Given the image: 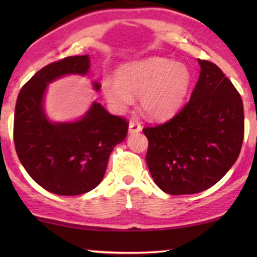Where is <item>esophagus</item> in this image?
I'll use <instances>...</instances> for the list:
<instances>
[{
    "mask_svg": "<svg viewBox=\"0 0 257 257\" xmlns=\"http://www.w3.org/2000/svg\"><path fill=\"white\" fill-rule=\"evenodd\" d=\"M143 130V127L142 126H140V124L139 122H137V121H130V124H128V132L131 133H138V132H140Z\"/></svg>",
    "mask_w": 257,
    "mask_h": 257,
    "instance_id": "obj_1",
    "label": "esophagus"
}]
</instances>
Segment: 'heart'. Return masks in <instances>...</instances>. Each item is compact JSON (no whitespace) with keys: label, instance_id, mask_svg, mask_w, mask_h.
I'll use <instances>...</instances> for the list:
<instances>
[{"label":"heart","instance_id":"1","mask_svg":"<svg viewBox=\"0 0 257 257\" xmlns=\"http://www.w3.org/2000/svg\"><path fill=\"white\" fill-rule=\"evenodd\" d=\"M191 83V71L184 63L154 56L121 65L117 78L104 77L101 92L118 112L140 96L143 113L152 120H165L180 110Z\"/></svg>","mask_w":257,"mask_h":257}]
</instances>
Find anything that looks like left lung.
Segmentation results:
<instances>
[{"label": "left lung", "instance_id": "obj_1", "mask_svg": "<svg viewBox=\"0 0 257 257\" xmlns=\"http://www.w3.org/2000/svg\"><path fill=\"white\" fill-rule=\"evenodd\" d=\"M200 76L191 99L161 125L146 127V161L158 187L172 195L212 187L230 170L244 135L240 93L219 66L198 59Z\"/></svg>", "mask_w": 257, "mask_h": 257}]
</instances>
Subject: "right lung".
<instances>
[{
	"label": "right lung",
	"mask_w": 257,
	"mask_h": 257,
	"mask_svg": "<svg viewBox=\"0 0 257 257\" xmlns=\"http://www.w3.org/2000/svg\"><path fill=\"white\" fill-rule=\"evenodd\" d=\"M90 56H71L44 66L20 91L14 119L17 157L41 187L57 195H79L103 180L114 146L128 124L96 100L75 121H51L44 110L48 85L68 75L86 76ZM93 90L100 84L92 82Z\"/></svg>",
	"instance_id": "right-lung-1"
}]
</instances>
